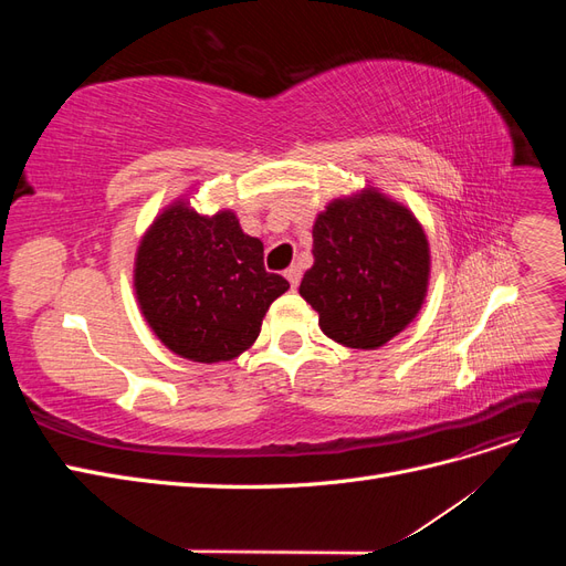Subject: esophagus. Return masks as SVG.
<instances>
[{"label": "esophagus", "instance_id": "obj_1", "mask_svg": "<svg viewBox=\"0 0 566 566\" xmlns=\"http://www.w3.org/2000/svg\"><path fill=\"white\" fill-rule=\"evenodd\" d=\"M285 279L290 281V285L297 287V285H300V279H302V266H300V264L287 266V269H285Z\"/></svg>", "mask_w": 566, "mask_h": 566}]
</instances>
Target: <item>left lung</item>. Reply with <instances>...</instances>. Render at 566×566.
Returning a JSON list of instances; mask_svg holds the SVG:
<instances>
[{
  "mask_svg": "<svg viewBox=\"0 0 566 566\" xmlns=\"http://www.w3.org/2000/svg\"><path fill=\"white\" fill-rule=\"evenodd\" d=\"M430 243L418 217L380 188L325 205L314 221V266L300 295L321 331L352 349H378L406 331L427 297Z\"/></svg>",
  "mask_w": 566,
  "mask_h": 566,
  "instance_id": "left-lung-1",
  "label": "left lung"
}]
</instances>
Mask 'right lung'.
Masks as SVG:
<instances>
[{
	"mask_svg": "<svg viewBox=\"0 0 566 566\" xmlns=\"http://www.w3.org/2000/svg\"><path fill=\"white\" fill-rule=\"evenodd\" d=\"M287 287L264 269L262 241L241 229L233 210L200 214L186 196L153 219L134 256V293L148 328L196 364L248 352Z\"/></svg>",
	"mask_w": 566,
	"mask_h": 566,
	"instance_id": "obj_1",
	"label": "right lung"
}]
</instances>
